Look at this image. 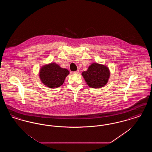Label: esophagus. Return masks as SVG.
<instances>
[{
  "label": "esophagus",
  "mask_w": 152,
  "mask_h": 152,
  "mask_svg": "<svg viewBox=\"0 0 152 152\" xmlns=\"http://www.w3.org/2000/svg\"><path fill=\"white\" fill-rule=\"evenodd\" d=\"M79 73V70H77V71H76L73 72V74H78Z\"/></svg>",
  "instance_id": "1"
}]
</instances>
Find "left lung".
<instances>
[{
  "instance_id": "1",
  "label": "left lung",
  "mask_w": 152,
  "mask_h": 152,
  "mask_svg": "<svg viewBox=\"0 0 152 152\" xmlns=\"http://www.w3.org/2000/svg\"><path fill=\"white\" fill-rule=\"evenodd\" d=\"M87 85L92 88H101L108 82L110 72L105 65L94 63L89 66L87 71L81 73Z\"/></svg>"
}]
</instances>
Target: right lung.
Instances as JSON below:
<instances>
[{
  "label": "right lung",
  "mask_w": 152,
  "mask_h": 152,
  "mask_svg": "<svg viewBox=\"0 0 152 152\" xmlns=\"http://www.w3.org/2000/svg\"><path fill=\"white\" fill-rule=\"evenodd\" d=\"M69 71L55 63L44 65L39 71V78L46 87L56 88L63 84Z\"/></svg>",
  "instance_id": "right-lung-1"
}]
</instances>
